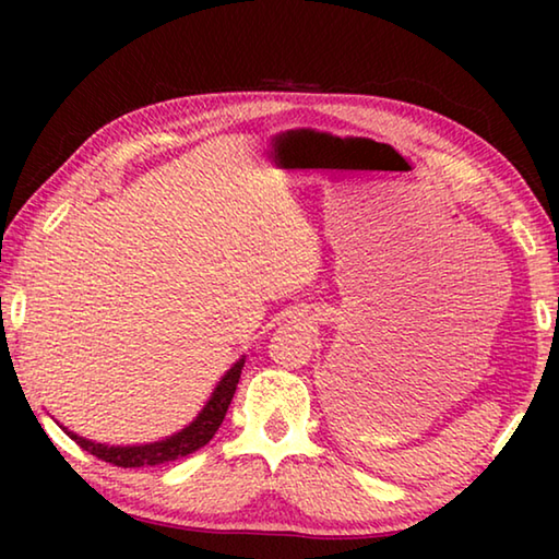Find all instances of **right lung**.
Here are the masks:
<instances>
[{"label": "right lung", "instance_id": "right-lung-1", "mask_svg": "<svg viewBox=\"0 0 559 559\" xmlns=\"http://www.w3.org/2000/svg\"><path fill=\"white\" fill-rule=\"evenodd\" d=\"M246 357L241 355V359H236L231 365V370H226V374L219 380V384L214 386V392L210 400H206L204 409L197 414V419H192L189 427H185L182 431L173 433L163 441H153V443H140V447H108V443H96L91 439H83L79 433L69 431L66 427H61L69 437L79 443L83 451L93 453V456L112 463V466L120 468H140V466H157V463H167L175 459H182L187 453H194L197 449L206 447L212 441V437L216 433V429L222 427L226 409L234 400L236 384H239V377L243 370Z\"/></svg>", "mask_w": 559, "mask_h": 559}]
</instances>
